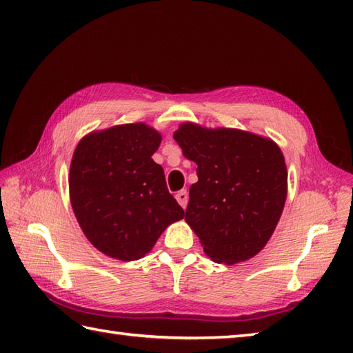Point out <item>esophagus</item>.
Segmentation results:
<instances>
[{
    "mask_svg": "<svg viewBox=\"0 0 353 353\" xmlns=\"http://www.w3.org/2000/svg\"><path fill=\"white\" fill-rule=\"evenodd\" d=\"M176 200L179 201V205H181V206L185 209L186 205H188V192H186L185 190L179 191V192L176 194Z\"/></svg>",
    "mask_w": 353,
    "mask_h": 353,
    "instance_id": "1",
    "label": "esophagus"
}]
</instances>
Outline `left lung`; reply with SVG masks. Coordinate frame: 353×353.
<instances>
[{
    "label": "left lung",
    "mask_w": 353,
    "mask_h": 353,
    "mask_svg": "<svg viewBox=\"0 0 353 353\" xmlns=\"http://www.w3.org/2000/svg\"><path fill=\"white\" fill-rule=\"evenodd\" d=\"M183 156L197 163L185 220L206 254L236 264L258 254L287 200V167L276 142L238 129L185 123L174 132Z\"/></svg>",
    "instance_id": "left-lung-1"
}]
</instances>
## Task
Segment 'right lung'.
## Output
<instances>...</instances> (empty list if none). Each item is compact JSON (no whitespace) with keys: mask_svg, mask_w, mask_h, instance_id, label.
<instances>
[{"mask_svg":"<svg viewBox=\"0 0 353 353\" xmlns=\"http://www.w3.org/2000/svg\"><path fill=\"white\" fill-rule=\"evenodd\" d=\"M161 133L144 123L92 132L79 142L70 168V199L81 230L95 249L134 261L153 249L183 209L152 156Z\"/></svg>","mask_w":353,"mask_h":353,"instance_id":"right-lung-1","label":"right lung"}]
</instances>
